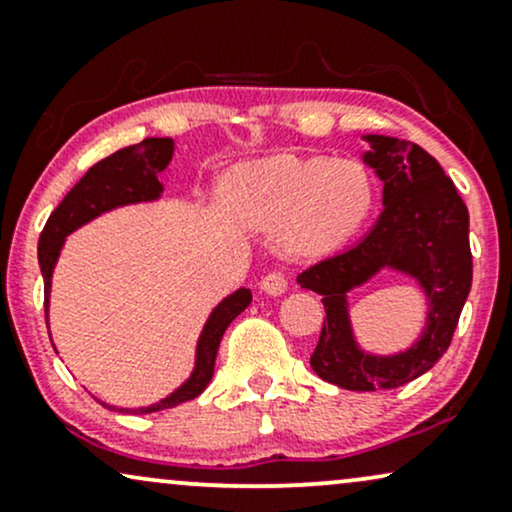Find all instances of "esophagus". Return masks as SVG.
<instances>
[{"label": "esophagus", "instance_id": "34e87169", "mask_svg": "<svg viewBox=\"0 0 512 512\" xmlns=\"http://www.w3.org/2000/svg\"><path fill=\"white\" fill-rule=\"evenodd\" d=\"M261 290L270 294V297H280V294L287 292V278L278 270H273V273H268L266 278L261 280Z\"/></svg>", "mask_w": 512, "mask_h": 512}]
</instances>
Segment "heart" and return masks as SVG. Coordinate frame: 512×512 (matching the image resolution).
Wrapping results in <instances>:
<instances>
[{
    "label": "heart",
    "instance_id": "b5f03b06",
    "mask_svg": "<svg viewBox=\"0 0 512 512\" xmlns=\"http://www.w3.org/2000/svg\"><path fill=\"white\" fill-rule=\"evenodd\" d=\"M222 201L249 230L282 227L294 254L326 256L362 230L376 189L366 167L354 160L275 153L234 165L222 179Z\"/></svg>",
    "mask_w": 512,
    "mask_h": 512
}]
</instances>
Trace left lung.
<instances>
[{
	"instance_id": "left-lung-1",
	"label": "left lung",
	"mask_w": 512,
	"mask_h": 512,
	"mask_svg": "<svg viewBox=\"0 0 512 512\" xmlns=\"http://www.w3.org/2000/svg\"><path fill=\"white\" fill-rule=\"evenodd\" d=\"M362 160L383 182V213L352 249L297 275L299 287L321 294L326 306L311 369L345 390L405 386L434 366L453 340L472 287L470 213L453 179L417 143L366 134ZM420 285L427 321L420 338L395 355L366 353L353 335L349 292L381 269Z\"/></svg>"
}]
</instances>
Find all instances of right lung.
<instances>
[{
    "instance_id": "right-lung-1",
    "label": "right lung",
    "mask_w": 512,
    "mask_h": 512,
    "mask_svg": "<svg viewBox=\"0 0 512 512\" xmlns=\"http://www.w3.org/2000/svg\"><path fill=\"white\" fill-rule=\"evenodd\" d=\"M174 153L172 138H146V141L136 143V146L122 148L112 153L110 158L95 162L90 170L83 174L64 201L52 210L50 220H47L45 230L40 234L38 242V261L40 273L45 280V318H50V290H52V273L57 266V258L62 254V246L71 232L83 227L86 222L100 218L102 213H110L114 208L134 206V203H150L158 201L162 194V184L158 174L170 165ZM251 304V290L239 287L230 297L210 311L206 326H203L201 335L196 342V362L194 371L174 393L162 398L160 402L148 407H138V410H129V407H114L107 402L98 400L107 410L119 412H160L170 410V407L182 405L198 398L206 390V386L213 378L215 357H218V347L222 335L230 323L237 318L246 306Z\"/></svg>"
}]
</instances>
